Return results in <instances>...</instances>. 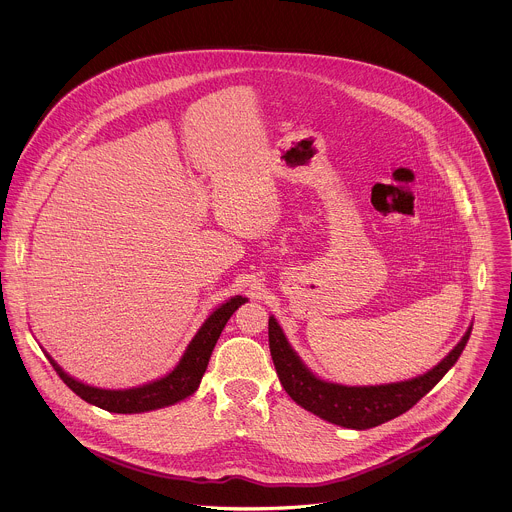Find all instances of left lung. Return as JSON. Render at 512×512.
<instances>
[{
	"label": "left lung",
	"instance_id": "obj_1",
	"mask_svg": "<svg viewBox=\"0 0 512 512\" xmlns=\"http://www.w3.org/2000/svg\"><path fill=\"white\" fill-rule=\"evenodd\" d=\"M469 335L471 327L457 343V347L438 366L422 376L380 386H343L325 382L311 374L293 353L278 321L274 317L268 321L272 361L284 390L290 394L293 402L331 424L351 430H368L408 412L457 363L469 341Z\"/></svg>",
	"mask_w": 512,
	"mask_h": 512
}]
</instances>
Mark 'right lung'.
Here are the masks:
<instances>
[{"label": "right lung", "instance_id": "1", "mask_svg": "<svg viewBox=\"0 0 512 512\" xmlns=\"http://www.w3.org/2000/svg\"><path fill=\"white\" fill-rule=\"evenodd\" d=\"M244 301H246V297L236 295V297L228 299L226 303H222L217 311H213L209 315V319L203 323V327L197 331V335L189 343L185 355L181 357L179 365L175 366L169 374H165L163 378L153 380V382L138 386V388H128V390L94 388V386L74 380L73 376H69L49 355H47V359L51 361V365L57 370L61 380L73 390L76 396H80L84 402L94 404L102 410H108L114 414H140L147 410L171 406L179 400H185L199 388L201 378L207 370L209 359L213 355V349L219 341L226 321Z\"/></svg>", "mask_w": 512, "mask_h": 512}]
</instances>
